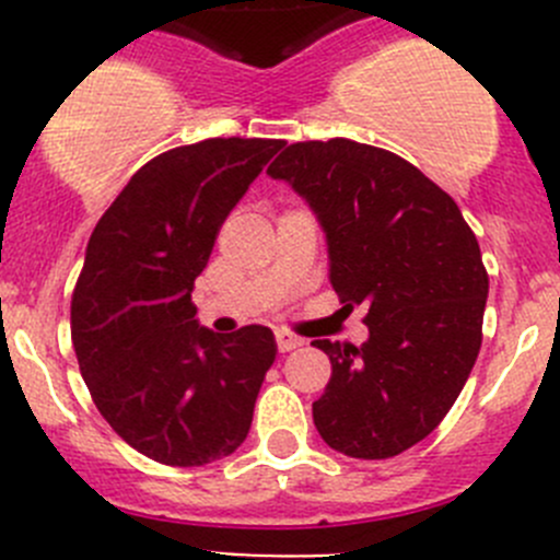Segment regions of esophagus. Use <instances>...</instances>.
<instances>
[{"instance_id": "obj_1", "label": "esophagus", "mask_w": 560, "mask_h": 560, "mask_svg": "<svg viewBox=\"0 0 560 560\" xmlns=\"http://www.w3.org/2000/svg\"><path fill=\"white\" fill-rule=\"evenodd\" d=\"M276 347H279V352H292V349L303 347V338L292 336L287 330H276Z\"/></svg>"}]
</instances>
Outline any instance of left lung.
<instances>
[{"instance_id": "1", "label": "left lung", "mask_w": 560, "mask_h": 560, "mask_svg": "<svg viewBox=\"0 0 560 560\" xmlns=\"http://www.w3.org/2000/svg\"><path fill=\"white\" fill-rule=\"evenodd\" d=\"M312 206L343 308L365 303L369 341H314L332 374L314 400L327 447L400 455L447 417L482 347L488 270L477 235L411 162L347 138L292 143L268 167Z\"/></svg>"}]
</instances>
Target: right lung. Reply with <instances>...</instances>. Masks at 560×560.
<instances>
[{"label":"right lung","instance_id":"right-lung-1","mask_svg":"<svg viewBox=\"0 0 560 560\" xmlns=\"http://www.w3.org/2000/svg\"><path fill=\"white\" fill-rule=\"evenodd\" d=\"M284 140L208 138L145 162L103 213L72 292L81 376L107 425L165 466L244 444L276 360L270 327L197 325L191 290L219 228Z\"/></svg>","mask_w":560,"mask_h":560}]
</instances>
